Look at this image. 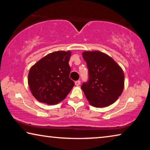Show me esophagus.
<instances>
[{
	"mask_svg": "<svg viewBox=\"0 0 150 150\" xmlns=\"http://www.w3.org/2000/svg\"><path fill=\"white\" fill-rule=\"evenodd\" d=\"M75 85H76V86H79V85L81 84V81H75Z\"/></svg>",
	"mask_w": 150,
	"mask_h": 150,
	"instance_id": "1",
	"label": "esophagus"
}]
</instances>
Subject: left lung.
Returning a JSON list of instances; mask_svg holds the SVG:
<instances>
[{"mask_svg":"<svg viewBox=\"0 0 150 150\" xmlns=\"http://www.w3.org/2000/svg\"><path fill=\"white\" fill-rule=\"evenodd\" d=\"M89 79L81 88L91 105L106 107L116 101L124 87V74L121 67L108 55L99 51H85Z\"/></svg>","mask_w":150,"mask_h":150,"instance_id":"1","label":"left lung"}]
</instances>
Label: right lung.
<instances>
[{
	"label": "right lung",
	"instance_id": "add662e5",
	"mask_svg": "<svg viewBox=\"0 0 150 150\" xmlns=\"http://www.w3.org/2000/svg\"><path fill=\"white\" fill-rule=\"evenodd\" d=\"M71 51H57L45 55L30 69L28 83L40 103L54 105L65 99L75 85L69 78Z\"/></svg>",
	"mask_w": 150,
	"mask_h": 150
}]
</instances>
